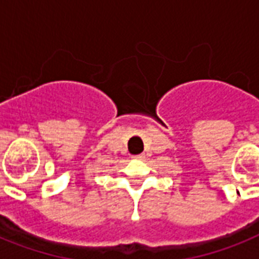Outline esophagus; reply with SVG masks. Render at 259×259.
<instances>
[{"instance_id":"34e87169","label":"esophagus","mask_w":259,"mask_h":259,"mask_svg":"<svg viewBox=\"0 0 259 259\" xmlns=\"http://www.w3.org/2000/svg\"><path fill=\"white\" fill-rule=\"evenodd\" d=\"M145 155L144 154H138V155H134V159H144Z\"/></svg>"}]
</instances>
